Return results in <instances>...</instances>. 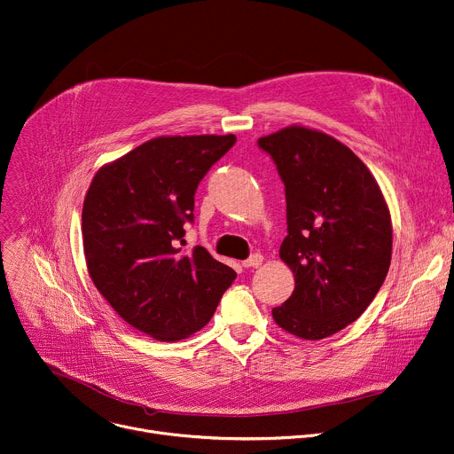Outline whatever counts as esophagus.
I'll use <instances>...</instances> for the list:
<instances>
[{
	"label": "esophagus",
	"mask_w": 454,
	"mask_h": 454,
	"mask_svg": "<svg viewBox=\"0 0 454 454\" xmlns=\"http://www.w3.org/2000/svg\"><path fill=\"white\" fill-rule=\"evenodd\" d=\"M262 261H264V257H262L261 254H255V255H252L250 259H246V261L242 262V266H244V268H259V266L262 264Z\"/></svg>",
	"instance_id": "34e87169"
}]
</instances>
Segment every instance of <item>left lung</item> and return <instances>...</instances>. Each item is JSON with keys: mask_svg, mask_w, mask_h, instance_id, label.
I'll use <instances>...</instances> for the list:
<instances>
[{"mask_svg": "<svg viewBox=\"0 0 454 454\" xmlns=\"http://www.w3.org/2000/svg\"><path fill=\"white\" fill-rule=\"evenodd\" d=\"M286 192L287 235L280 259L295 290L273 320L304 340L355 322L391 264V215L375 177L340 141L299 125L261 137Z\"/></svg>", "mask_w": 454, "mask_h": 454, "instance_id": "8db88e82", "label": "left lung"}]
</instances>
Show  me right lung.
Here are the masks:
<instances>
[{
    "label": "right lung",
    "instance_id": "1",
    "mask_svg": "<svg viewBox=\"0 0 454 454\" xmlns=\"http://www.w3.org/2000/svg\"><path fill=\"white\" fill-rule=\"evenodd\" d=\"M237 137L167 136L105 164L83 202L87 268L114 311L160 342L210 322L237 273L202 246L183 255L193 195Z\"/></svg>",
    "mask_w": 454,
    "mask_h": 454
}]
</instances>
